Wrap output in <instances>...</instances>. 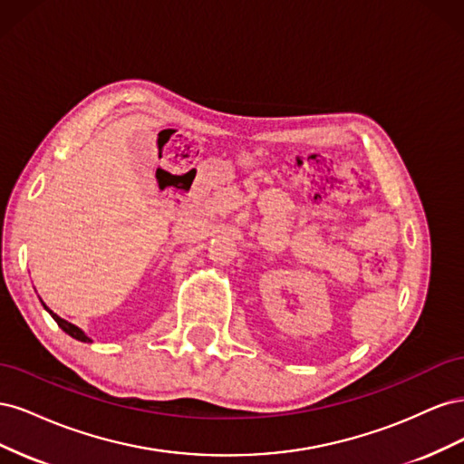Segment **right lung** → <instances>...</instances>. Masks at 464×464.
I'll list each match as a JSON object with an SVG mask.
<instances>
[{
	"label": "right lung",
	"mask_w": 464,
	"mask_h": 464,
	"mask_svg": "<svg viewBox=\"0 0 464 464\" xmlns=\"http://www.w3.org/2000/svg\"><path fill=\"white\" fill-rule=\"evenodd\" d=\"M42 305H44L46 307V304L44 302H42ZM46 312L53 317V321L55 323H58V325L69 334V336H73V339H77V341H81V343H92L91 339H89V336L85 334V333H82L77 325H73V323H69V321H65V319H62L60 315H55L52 310H48V307H46Z\"/></svg>",
	"instance_id": "add662e5"
}]
</instances>
